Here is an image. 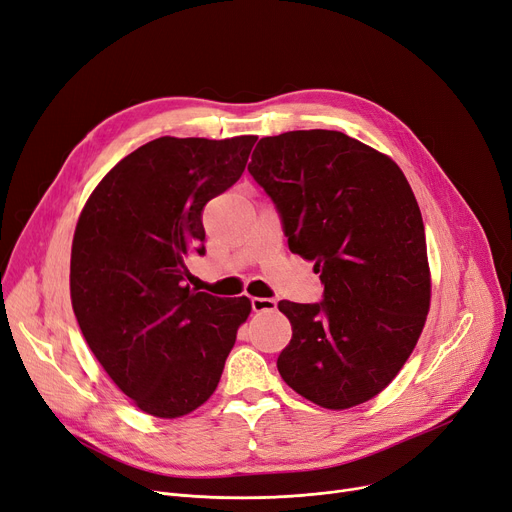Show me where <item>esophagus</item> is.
<instances>
[{
	"mask_svg": "<svg viewBox=\"0 0 512 512\" xmlns=\"http://www.w3.org/2000/svg\"><path fill=\"white\" fill-rule=\"evenodd\" d=\"M253 311L255 313H263V311H274L276 309V301L274 299H263V297H253L251 299Z\"/></svg>",
	"mask_w": 512,
	"mask_h": 512,
	"instance_id": "34e87169",
	"label": "esophagus"
}]
</instances>
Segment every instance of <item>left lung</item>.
I'll list each match as a JSON object with an SVG mask.
<instances>
[{
    "instance_id": "8db88e82",
    "label": "left lung",
    "mask_w": 512,
    "mask_h": 512,
    "mask_svg": "<svg viewBox=\"0 0 512 512\" xmlns=\"http://www.w3.org/2000/svg\"><path fill=\"white\" fill-rule=\"evenodd\" d=\"M249 172L282 213L290 251L324 282L317 305L278 303L292 326L282 380L317 407H357L407 363L432 301L411 184L386 153L338 130L263 137Z\"/></svg>"
}]
</instances>
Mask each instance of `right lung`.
<instances>
[{
    "label": "right lung",
    "instance_id": "1",
    "mask_svg": "<svg viewBox=\"0 0 512 512\" xmlns=\"http://www.w3.org/2000/svg\"><path fill=\"white\" fill-rule=\"evenodd\" d=\"M257 137H161L126 155L87 199L74 230L70 299L95 359L143 413L184 417L218 388L247 297L186 284L203 253L201 211L245 172Z\"/></svg>",
    "mask_w": 512,
    "mask_h": 512
}]
</instances>
